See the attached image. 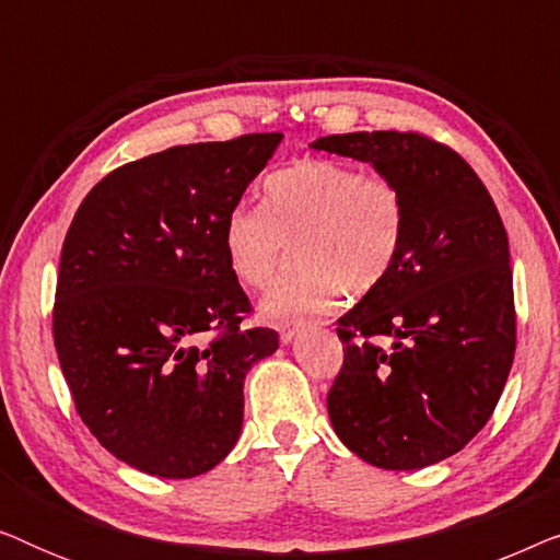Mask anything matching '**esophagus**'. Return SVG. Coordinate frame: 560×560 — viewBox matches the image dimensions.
Segmentation results:
<instances>
[{
  "mask_svg": "<svg viewBox=\"0 0 560 560\" xmlns=\"http://www.w3.org/2000/svg\"><path fill=\"white\" fill-rule=\"evenodd\" d=\"M298 328H301V324H290V320H282V324H278V331H280V341L282 343H290L295 339V334H298Z\"/></svg>",
  "mask_w": 560,
  "mask_h": 560,
  "instance_id": "1",
  "label": "esophagus"
}]
</instances>
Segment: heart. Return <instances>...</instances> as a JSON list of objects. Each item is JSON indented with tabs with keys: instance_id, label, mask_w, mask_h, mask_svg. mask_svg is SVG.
<instances>
[{
	"instance_id": "obj_1",
	"label": "heart",
	"mask_w": 560,
	"mask_h": 560,
	"mask_svg": "<svg viewBox=\"0 0 560 560\" xmlns=\"http://www.w3.org/2000/svg\"><path fill=\"white\" fill-rule=\"evenodd\" d=\"M405 198L382 175H364L339 160L305 158L265 180L262 206L234 203L221 226L229 270L262 290L278 275L288 247L301 270L259 303L267 320L334 308L343 290L362 295L393 270L402 247Z\"/></svg>"
}]
</instances>
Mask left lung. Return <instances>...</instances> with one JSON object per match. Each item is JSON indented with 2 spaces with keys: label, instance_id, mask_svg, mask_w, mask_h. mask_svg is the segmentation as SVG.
Wrapping results in <instances>:
<instances>
[{
  "label": "left lung",
  "instance_id": "1",
  "mask_svg": "<svg viewBox=\"0 0 560 560\" xmlns=\"http://www.w3.org/2000/svg\"><path fill=\"white\" fill-rule=\"evenodd\" d=\"M311 148L372 165L405 198L393 270L339 318L328 418L380 469L439 464L485 428L515 359L508 232L469 163L423 135H331Z\"/></svg>",
  "mask_w": 560,
  "mask_h": 560
}]
</instances>
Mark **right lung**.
<instances>
[{
    "label": "right lung",
    "mask_w": 560,
    "mask_h": 560,
    "mask_svg": "<svg viewBox=\"0 0 560 560\" xmlns=\"http://www.w3.org/2000/svg\"><path fill=\"white\" fill-rule=\"evenodd\" d=\"M280 132L180 144L98 180L68 229L52 311L75 410L119 462L190 479L242 433L244 380L278 331L242 328L249 301L221 226Z\"/></svg>",
    "instance_id": "obj_1"
}]
</instances>
